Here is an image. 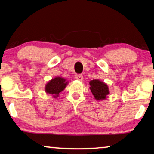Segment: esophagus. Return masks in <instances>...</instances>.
<instances>
[{
    "mask_svg": "<svg viewBox=\"0 0 154 154\" xmlns=\"http://www.w3.org/2000/svg\"><path fill=\"white\" fill-rule=\"evenodd\" d=\"M75 79L78 80H80V81H82V80H83V76H82V75L79 74V75H75Z\"/></svg>",
    "mask_w": 154,
    "mask_h": 154,
    "instance_id": "esophagus-1",
    "label": "esophagus"
}]
</instances>
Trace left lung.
I'll use <instances>...</instances> for the list:
<instances>
[{
  "mask_svg": "<svg viewBox=\"0 0 154 154\" xmlns=\"http://www.w3.org/2000/svg\"><path fill=\"white\" fill-rule=\"evenodd\" d=\"M91 91L94 96V98L97 100H105L107 96L109 94V90L107 85L105 82L100 81V80H92L89 82Z\"/></svg>",
  "mask_w": 154,
  "mask_h": 154,
  "instance_id": "8db88e82",
  "label": "left lung"
}]
</instances>
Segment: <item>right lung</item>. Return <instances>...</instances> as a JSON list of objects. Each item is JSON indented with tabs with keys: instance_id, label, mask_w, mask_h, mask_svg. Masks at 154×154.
<instances>
[{
	"instance_id": "1",
	"label": "right lung",
	"mask_w": 154,
	"mask_h": 154,
	"mask_svg": "<svg viewBox=\"0 0 154 154\" xmlns=\"http://www.w3.org/2000/svg\"><path fill=\"white\" fill-rule=\"evenodd\" d=\"M68 84V81L62 77H55L47 82L45 91L47 94H51L54 98H57L59 94L63 91Z\"/></svg>"
}]
</instances>
